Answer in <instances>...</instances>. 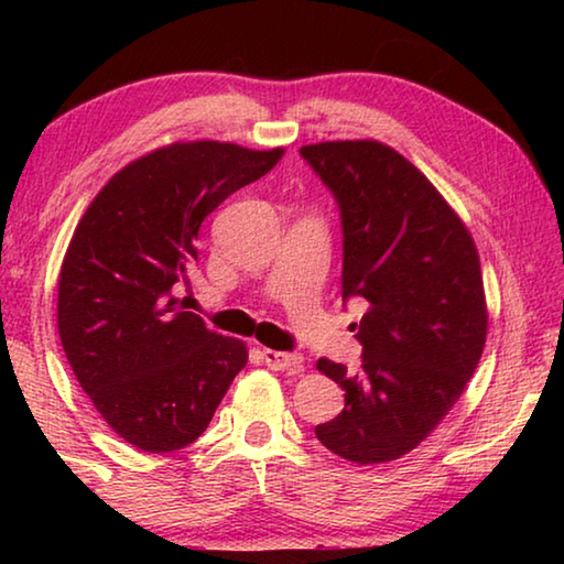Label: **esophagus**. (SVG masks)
Returning a JSON list of instances; mask_svg holds the SVG:
<instances>
[{"mask_svg":"<svg viewBox=\"0 0 564 564\" xmlns=\"http://www.w3.org/2000/svg\"><path fill=\"white\" fill-rule=\"evenodd\" d=\"M263 360L271 370H285V373H301L303 370L301 352H283V350L263 348Z\"/></svg>","mask_w":564,"mask_h":564,"instance_id":"1","label":"esophagus"}]
</instances>
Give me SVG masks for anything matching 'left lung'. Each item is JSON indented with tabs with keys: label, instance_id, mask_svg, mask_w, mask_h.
<instances>
[{
	"label": "left lung",
	"instance_id": "1",
	"mask_svg": "<svg viewBox=\"0 0 564 564\" xmlns=\"http://www.w3.org/2000/svg\"><path fill=\"white\" fill-rule=\"evenodd\" d=\"M343 218V299L368 303L362 366L321 358L346 408L316 437L356 465L398 460L425 441L470 383L488 338L480 256L423 171L376 139L301 149ZM356 328V326H352Z\"/></svg>",
	"mask_w": 564,
	"mask_h": 564
}]
</instances>
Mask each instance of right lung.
<instances>
[{
	"label": "right lung",
	"mask_w": 564,
	"mask_h": 564,
	"mask_svg": "<svg viewBox=\"0 0 564 564\" xmlns=\"http://www.w3.org/2000/svg\"><path fill=\"white\" fill-rule=\"evenodd\" d=\"M283 154L174 141L117 171L74 228L56 293L62 346L99 415L139 451L194 443L246 366V343L208 330L176 291L204 218Z\"/></svg>",
	"instance_id": "right-lung-1"
}]
</instances>
